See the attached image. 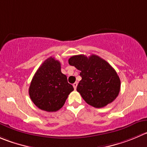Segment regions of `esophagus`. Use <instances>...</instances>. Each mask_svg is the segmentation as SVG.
Returning a JSON list of instances; mask_svg holds the SVG:
<instances>
[{
    "label": "esophagus",
    "instance_id": "34e87169",
    "mask_svg": "<svg viewBox=\"0 0 147 147\" xmlns=\"http://www.w3.org/2000/svg\"><path fill=\"white\" fill-rule=\"evenodd\" d=\"M77 85H78L77 82H75L74 84H73V86H74V89H76V87H77Z\"/></svg>",
    "mask_w": 147,
    "mask_h": 147
}]
</instances>
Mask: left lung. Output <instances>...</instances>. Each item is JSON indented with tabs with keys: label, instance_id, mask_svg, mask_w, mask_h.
Masks as SVG:
<instances>
[{
	"label": "left lung",
	"instance_id": "8db88e82",
	"mask_svg": "<svg viewBox=\"0 0 147 147\" xmlns=\"http://www.w3.org/2000/svg\"><path fill=\"white\" fill-rule=\"evenodd\" d=\"M68 63L81 71L82 80L76 90L87 104L101 108L114 101L121 89L116 71L106 61L96 55H74Z\"/></svg>",
	"mask_w": 147,
	"mask_h": 147
}]
</instances>
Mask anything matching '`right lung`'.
<instances>
[{"mask_svg":"<svg viewBox=\"0 0 147 147\" xmlns=\"http://www.w3.org/2000/svg\"><path fill=\"white\" fill-rule=\"evenodd\" d=\"M74 87L61 73V63L54 58H47L37 69L31 82L29 94L38 108L55 112L65 104Z\"/></svg>","mask_w":147,"mask_h":147,"instance_id":"obj_1","label":"right lung"}]
</instances>
